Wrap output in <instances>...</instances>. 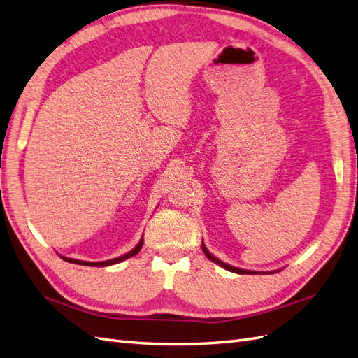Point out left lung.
Masks as SVG:
<instances>
[{
  "mask_svg": "<svg viewBox=\"0 0 358 358\" xmlns=\"http://www.w3.org/2000/svg\"><path fill=\"white\" fill-rule=\"evenodd\" d=\"M201 248H203V253L206 255V257L209 259V260H212V262L214 264H217V265H220V266H223L224 269H227V271H231V273H236V274H259V273H256V271H247V269H241V268H235V266H231V265H227V264H224V262H221L220 259H217L215 256H212L209 251L206 250V247H205V244H201Z\"/></svg>",
  "mask_w": 358,
  "mask_h": 358,
  "instance_id": "1",
  "label": "left lung"
}]
</instances>
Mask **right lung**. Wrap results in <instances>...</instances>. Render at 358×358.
Masks as SVG:
<instances>
[{"instance_id":"right-lung-1","label":"right lung","mask_w":358,"mask_h":358,"mask_svg":"<svg viewBox=\"0 0 358 358\" xmlns=\"http://www.w3.org/2000/svg\"><path fill=\"white\" fill-rule=\"evenodd\" d=\"M143 238L140 239V243L135 245V248H132L129 253H127V255H123V256H120V257H115V259H111V260H105V262H84V260H78V259H69V257H63V260H66V262H71V264H76V265H85V266H108V265H114V264H119V262H122V260H124V259H129V257H132V256H135L138 253V251L141 250V247H143Z\"/></svg>"}]
</instances>
